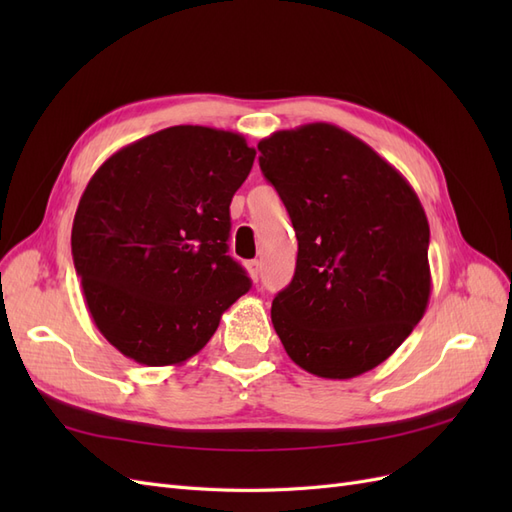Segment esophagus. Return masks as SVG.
<instances>
[{"label":"esophagus","mask_w":512,"mask_h":512,"mask_svg":"<svg viewBox=\"0 0 512 512\" xmlns=\"http://www.w3.org/2000/svg\"><path fill=\"white\" fill-rule=\"evenodd\" d=\"M247 271H250L252 280L258 282V277H260V262H258V260H250V262H247Z\"/></svg>","instance_id":"1"}]
</instances>
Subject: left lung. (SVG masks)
I'll return each mask as SVG.
<instances>
[{"instance_id": "8db88e82", "label": "left lung", "mask_w": 512, "mask_h": 512, "mask_svg": "<svg viewBox=\"0 0 512 512\" xmlns=\"http://www.w3.org/2000/svg\"><path fill=\"white\" fill-rule=\"evenodd\" d=\"M258 151L299 241L292 282L271 305L273 329L309 374L361 376L404 344L427 309L421 200L397 168L333 123L273 132Z\"/></svg>"}]
</instances>
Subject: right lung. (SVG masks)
I'll use <instances>...</instances> for the list:
<instances>
[{
  "mask_svg": "<svg viewBox=\"0 0 512 512\" xmlns=\"http://www.w3.org/2000/svg\"><path fill=\"white\" fill-rule=\"evenodd\" d=\"M256 158L237 132L173 126L89 179L72 258L98 331L128 359L179 365L205 348L250 277L228 252L230 200Z\"/></svg>",
  "mask_w": 512,
  "mask_h": 512,
  "instance_id": "obj_1",
  "label": "right lung"
}]
</instances>
